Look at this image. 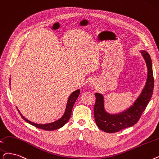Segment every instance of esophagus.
<instances>
[{
	"instance_id": "1",
	"label": "esophagus",
	"mask_w": 159,
	"mask_h": 159,
	"mask_svg": "<svg viewBox=\"0 0 159 159\" xmlns=\"http://www.w3.org/2000/svg\"><path fill=\"white\" fill-rule=\"evenodd\" d=\"M96 81L95 80H91V81H89V86H91V87H93L95 84H96Z\"/></svg>"
}]
</instances>
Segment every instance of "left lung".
Returning a JSON list of instances; mask_svg holds the SVG:
<instances>
[{"label":"left lung","instance_id":"left-lung-1","mask_svg":"<svg viewBox=\"0 0 159 159\" xmlns=\"http://www.w3.org/2000/svg\"><path fill=\"white\" fill-rule=\"evenodd\" d=\"M148 68V77L143 90L133 105L118 114H110L105 109V98L101 93H96L94 118L98 127L106 133H112L129 127L138 122L152 97L154 88L152 61L148 52L140 51Z\"/></svg>","mask_w":159,"mask_h":159}]
</instances>
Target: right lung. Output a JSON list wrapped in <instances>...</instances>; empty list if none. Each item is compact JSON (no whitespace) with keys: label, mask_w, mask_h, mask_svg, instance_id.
I'll use <instances>...</instances> for the list:
<instances>
[{"label":"right lung","mask_w":159,"mask_h":159,"mask_svg":"<svg viewBox=\"0 0 159 159\" xmlns=\"http://www.w3.org/2000/svg\"><path fill=\"white\" fill-rule=\"evenodd\" d=\"M80 89H77V90L75 91L74 92H73L70 96L69 97L68 100H67V105L66 107V110L64 115L61 116V118H60L58 120L55 121L54 122L50 123H46V124H38V123H36L32 122L30 121H29V120H27L25 117H24L23 116V114L20 112V111L19 110L18 108L17 110L19 111L20 116L22 117L23 119L25 120L27 123H29L30 125L36 127L37 128L39 129H43L45 130H57L58 129H60L61 127H62L68 121V120H70L71 115V111H72V108L73 107L75 104V102L76 101V100L77 99L78 97L80 94Z\"/></svg>","instance_id":"right-lung-1"}]
</instances>
